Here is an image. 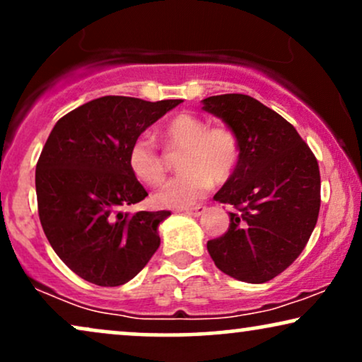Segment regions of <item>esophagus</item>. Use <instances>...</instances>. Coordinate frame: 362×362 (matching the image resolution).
<instances>
[{
  "instance_id": "1",
  "label": "esophagus",
  "mask_w": 362,
  "mask_h": 362,
  "mask_svg": "<svg viewBox=\"0 0 362 362\" xmlns=\"http://www.w3.org/2000/svg\"><path fill=\"white\" fill-rule=\"evenodd\" d=\"M205 210H207L205 205H195V207H192V209H185V214L187 215H194V217H200V215H202Z\"/></svg>"
}]
</instances>
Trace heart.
Segmentation results:
<instances>
[{
	"label": "heart",
	"mask_w": 362,
	"mask_h": 362,
	"mask_svg": "<svg viewBox=\"0 0 362 362\" xmlns=\"http://www.w3.org/2000/svg\"><path fill=\"white\" fill-rule=\"evenodd\" d=\"M168 148H184L178 168L180 175L170 178L153 192L157 207L187 209L207 194L214 182L222 184L234 173L240 160V141L232 128L209 127L200 117L180 113L162 128ZM128 167L145 185H157L167 167L152 134L144 132L128 148Z\"/></svg>",
	"instance_id": "obj_1"
}]
</instances>
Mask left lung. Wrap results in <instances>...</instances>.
Masks as SVG:
<instances>
[{"label": "left lung", "mask_w": 362, "mask_h": 362, "mask_svg": "<svg viewBox=\"0 0 362 362\" xmlns=\"http://www.w3.org/2000/svg\"><path fill=\"white\" fill-rule=\"evenodd\" d=\"M202 103L240 141L239 165L214 195L235 212H228V230L209 240L207 250L227 276L267 282L299 257L317 222V160L286 118L249 95H217Z\"/></svg>", "instance_id": "obj_1"}]
</instances>
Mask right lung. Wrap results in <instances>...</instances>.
<instances>
[{
    "label": "right lung",
    "mask_w": 362,
    "mask_h": 362,
    "mask_svg": "<svg viewBox=\"0 0 362 362\" xmlns=\"http://www.w3.org/2000/svg\"><path fill=\"white\" fill-rule=\"evenodd\" d=\"M178 103L108 95L53 127L36 163L40 222L58 257L85 281L122 286L157 252L158 226L170 212H127L148 195L128 167V148Z\"/></svg>",
    "instance_id": "1"
}]
</instances>
